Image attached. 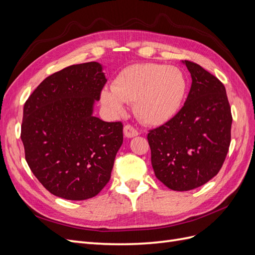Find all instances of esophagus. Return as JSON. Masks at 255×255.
<instances>
[{
  "instance_id": "obj_1",
  "label": "esophagus",
  "mask_w": 255,
  "mask_h": 255,
  "mask_svg": "<svg viewBox=\"0 0 255 255\" xmlns=\"http://www.w3.org/2000/svg\"><path fill=\"white\" fill-rule=\"evenodd\" d=\"M123 134H125V136L127 138H133L139 133H138V130L135 128H133L132 126H126L125 128H123Z\"/></svg>"
}]
</instances>
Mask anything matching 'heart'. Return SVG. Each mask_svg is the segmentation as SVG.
<instances>
[{"instance_id":"1","label":"heart","mask_w":255,"mask_h":255,"mask_svg":"<svg viewBox=\"0 0 255 255\" xmlns=\"http://www.w3.org/2000/svg\"><path fill=\"white\" fill-rule=\"evenodd\" d=\"M186 92L187 80L179 68L137 64L116 76L112 90L102 91L101 101L116 115L125 112V103L134 102L138 119L144 125L158 127L180 111Z\"/></svg>"}]
</instances>
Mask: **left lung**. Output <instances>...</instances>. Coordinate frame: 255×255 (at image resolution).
Segmentation results:
<instances>
[{
  "mask_svg": "<svg viewBox=\"0 0 255 255\" xmlns=\"http://www.w3.org/2000/svg\"><path fill=\"white\" fill-rule=\"evenodd\" d=\"M182 63L192 81L186 101L171 120L148 134L154 173L176 191L202 186L219 172L232 127L223 84L198 64Z\"/></svg>",
  "mask_w": 255,
  "mask_h": 255,
  "instance_id": "left-lung-1",
  "label": "left lung"
}]
</instances>
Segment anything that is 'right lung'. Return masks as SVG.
Returning a JSON list of instances; mask_svg holds the SVG:
<instances>
[{"mask_svg":"<svg viewBox=\"0 0 255 255\" xmlns=\"http://www.w3.org/2000/svg\"><path fill=\"white\" fill-rule=\"evenodd\" d=\"M105 83L103 66L97 61L69 66L43 80L24 104L25 159L54 196L90 199L111 179L123 126L94 116Z\"/></svg>","mask_w":255,"mask_h":255,"instance_id":"obj_1","label":"right lung"}]
</instances>
